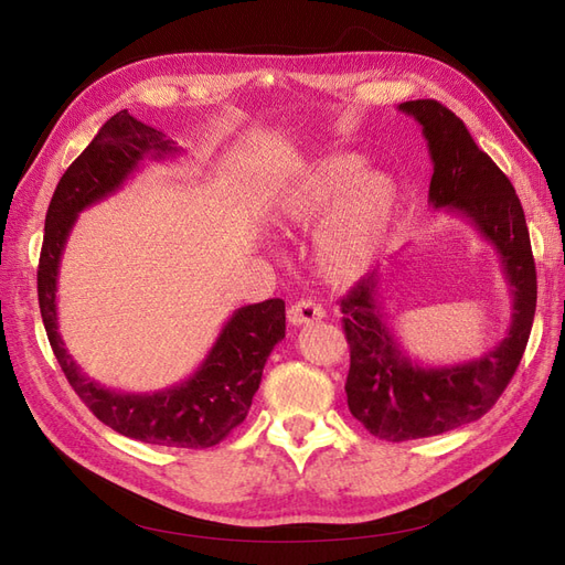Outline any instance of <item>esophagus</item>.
Wrapping results in <instances>:
<instances>
[{"instance_id":"obj_1","label":"esophagus","mask_w":565,"mask_h":565,"mask_svg":"<svg viewBox=\"0 0 565 565\" xmlns=\"http://www.w3.org/2000/svg\"><path fill=\"white\" fill-rule=\"evenodd\" d=\"M324 318V311L322 306H318L316 301L311 299H301L297 301L292 309L287 311V320L295 324V328H301V324H313V322H320Z\"/></svg>"}]
</instances>
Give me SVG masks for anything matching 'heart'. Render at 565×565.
<instances>
[{"instance_id":"b5f03b06","label":"heart","mask_w":565,"mask_h":565,"mask_svg":"<svg viewBox=\"0 0 565 565\" xmlns=\"http://www.w3.org/2000/svg\"><path fill=\"white\" fill-rule=\"evenodd\" d=\"M355 152H330L306 164L273 193V216L285 228L309 231L320 278L334 287L363 280L396 226L401 185L382 169H366Z\"/></svg>"}]
</instances>
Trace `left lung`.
Masks as SVG:
<instances>
[{
    "instance_id": "1",
    "label": "left lung",
    "mask_w": 565,
    "mask_h": 565,
    "mask_svg": "<svg viewBox=\"0 0 565 565\" xmlns=\"http://www.w3.org/2000/svg\"><path fill=\"white\" fill-rule=\"evenodd\" d=\"M429 146L434 210L469 221L498 252L514 313L507 337L481 358L455 365L409 361L382 311V276L370 273L341 299L351 349L347 398L351 415L384 440L438 436L481 419L498 403L521 363L535 318L537 276L525 214L514 185L471 139L461 119L438 100H405Z\"/></svg>"
}]
</instances>
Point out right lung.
I'll return each mask as SVG.
<instances>
[{"label": "right lung", "instance_id": "1", "mask_svg": "<svg viewBox=\"0 0 565 565\" xmlns=\"http://www.w3.org/2000/svg\"><path fill=\"white\" fill-rule=\"evenodd\" d=\"M181 150L162 131L139 122L127 110H119L100 127L94 141L65 169L51 198L38 295L56 361L77 396L100 422L150 446L198 450L216 446L247 417L268 355L285 339L282 299L237 309L191 377L156 393L115 391L87 377L63 344L56 311L61 256L79 212L119 191L146 160H167Z\"/></svg>", "mask_w": 565, "mask_h": 565}]
</instances>
